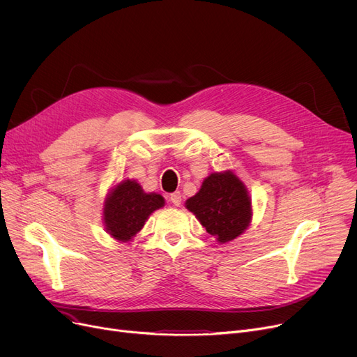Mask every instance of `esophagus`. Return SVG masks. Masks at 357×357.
Segmentation results:
<instances>
[{
  "mask_svg": "<svg viewBox=\"0 0 357 357\" xmlns=\"http://www.w3.org/2000/svg\"><path fill=\"white\" fill-rule=\"evenodd\" d=\"M169 199H171V202L175 205V207H179L181 205V202H182V197H181V192H174V194H171L169 195Z\"/></svg>",
  "mask_w": 357,
  "mask_h": 357,
  "instance_id": "obj_1",
  "label": "esophagus"
}]
</instances>
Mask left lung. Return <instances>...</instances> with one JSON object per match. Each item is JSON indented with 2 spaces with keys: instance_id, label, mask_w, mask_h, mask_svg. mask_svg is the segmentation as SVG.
<instances>
[{
  "instance_id": "8db88e82",
  "label": "left lung",
  "mask_w": 357,
  "mask_h": 357,
  "mask_svg": "<svg viewBox=\"0 0 357 357\" xmlns=\"http://www.w3.org/2000/svg\"><path fill=\"white\" fill-rule=\"evenodd\" d=\"M185 205L220 243L238 237L252 220L249 192L231 171L205 178L201 190L186 199Z\"/></svg>"
}]
</instances>
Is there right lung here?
Wrapping results in <instances>:
<instances>
[{
  "instance_id": "1",
  "label": "right lung",
  "mask_w": 357,
  "mask_h": 357,
  "mask_svg": "<svg viewBox=\"0 0 357 357\" xmlns=\"http://www.w3.org/2000/svg\"><path fill=\"white\" fill-rule=\"evenodd\" d=\"M163 205L162 195L146 194L136 181H121L104 202L105 229L116 240L130 241L142 230L149 215Z\"/></svg>"
}]
</instances>
